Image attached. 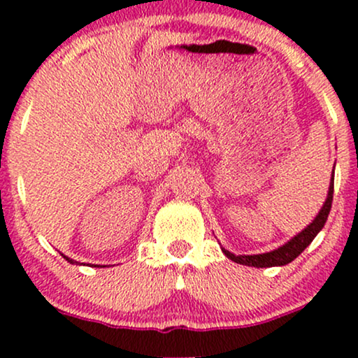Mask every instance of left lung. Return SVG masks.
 I'll use <instances>...</instances> for the list:
<instances>
[{
	"label": "left lung",
	"mask_w": 358,
	"mask_h": 358,
	"mask_svg": "<svg viewBox=\"0 0 358 358\" xmlns=\"http://www.w3.org/2000/svg\"><path fill=\"white\" fill-rule=\"evenodd\" d=\"M334 180H335V171H334V175H331L327 200H324L322 210L318 212V215L315 217V220L308 225L305 231H301L299 234H296L293 239L287 241L285 245L271 250V252L254 254V256H236V254L229 252V250L224 248H222V252H224L229 259H232L234 262H237V264L254 266V268H273V266L289 264L291 261H294V259H296L299 254H301L303 250H305L308 245L313 242L316 234L323 229L324 222H327V219H328V213H330L331 200H334Z\"/></svg>",
	"instance_id": "8db88e82"
}]
</instances>
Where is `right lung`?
<instances>
[{
	"label": "right lung",
	"instance_id": "add662e5",
	"mask_svg": "<svg viewBox=\"0 0 358 358\" xmlns=\"http://www.w3.org/2000/svg\"><path fill=\"white\" fill-rule=\"evenodd\" d=\"M65 259H67L69 262H71V264H77V261H73V259H71V257H67V256H64Z\"/></svg>",
	"mask_w": 358,
	"mask_h": 358
}]
</instances>
